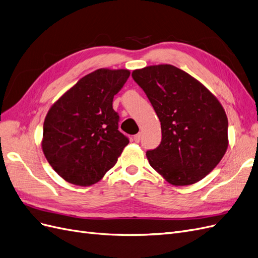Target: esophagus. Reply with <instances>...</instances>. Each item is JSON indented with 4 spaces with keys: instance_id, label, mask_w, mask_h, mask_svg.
Segmentation results:
<instances>
[{
    "instance_id": "34e87169",
    "label": "esophagus",
    "mask_w": 258,
    "mask_h": 258,
    "mask_svg": "<svg viewBox=\"0 0 258 258\" xmlns=\"http://www.w3.org/2000/svg\"><path fill=\"white\" fill-rule=\"evenodd\" d=\"M134 140H135V142H140V140H141V134L136 135V136L134 137Z\"/></svg>"
}]
</instances>
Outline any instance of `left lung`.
<instances>
[{
    "label": "left lung",
    "mask_w": 258,
    "mask_h": 258,
    "mask_svg": "<svg viewBox=\"0 0 258 258\" xmlns=\"http://www.w3.org/2000/svg\"><path fill=\"white\" fill-rule=\"evenodd\" d=\"M161 124V142L146 152L150 165L170 184L185 186L208 175L228 147V119L204 85L174 66L135 70Z\"/></svg>",
    "instance_id": "8db88e82"
}]
</instances>
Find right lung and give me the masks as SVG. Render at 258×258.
I'll return each mask as SVG.
<instances>
[{
	"instance_id": "1",
	"label": "right lung",
	"mask_w": 258,
	"mask_h": 258,
	"mask_svg": "<svg viewBox=\"0 0 258 258\" xmlns=\"http://www.w3.org/2000/svg\"><path fill=\"white\" fill-rule=\"evenodd\" d=\"M128 70L99 69L69 89L46 115L42 148L67 182L90 186L115 166L129 139L118 130L113 99Z\"/></svg>"
}]
</instances>
